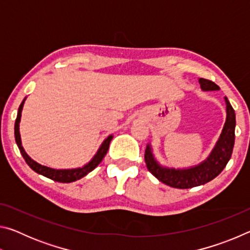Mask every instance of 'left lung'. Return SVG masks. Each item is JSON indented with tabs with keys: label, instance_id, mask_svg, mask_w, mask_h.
<instances>
[{
	"label": "left lung",
	"instance_id": "1",
	"mask_svg": "<svg viewBox=\"0 0 250 250\" xmlns=\"http://www.w3.org/2000/svg\"><path fill=\"white\" fill-rule=\"evenodd\" d=\"M198 82L201 83L202 89L205 91L219 89L216 83L208 79L200 78ZM225 103L227 111L225 125H224L219 140L207 160L201 163L200 166L185 168V170L163 167L154 160L151 146H147L145 153V161L147 170L162 183L175 188H195V186L203 185L215 179L224 170V167L229 161L235 143V111L226 97Z\"/></svg>",
	"mask_w": 250,
	"mask_h": 250
}]
</instances>
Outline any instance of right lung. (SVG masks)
<instances>
[{"label":"right lung","instance_id":"right-lung-1","mask_svg":"<svg viewBox=\"0 0 250 250\" xmlns=\"http://www.w3.org/2000/svg\"><path fill=\"white\" fill-rule=\"evenodd\" d=\"M24 101H25V99L23 100V103L21 104L20 108H19L18 117H16L15 125H14V134H15L16 145H18L21 153H22L23 158L25 160V162L28 164V167H31L33 171L39 173V174H42V175H44L46 177H48V179L53 180V181L61 182V183H70V182H75L77 180H80L83 176H86L88 173L94 170L96 167H98V164L101 162V161H103V159L104 158V155L107 154L110 141L112 140V135H109V137L105 139L103 145H101L100 149L98 150V152H97V154L94 156V159H92L89 163L86 164V166L83 167L71 168V170H55V168H50V167L42 166V164L35 162V161L29 158L26 152H25V150L23 149L22 142H21V135H20L21 113H22Z\"/></svg>","mask_w":250,"mask_h":250}]
</instances>
